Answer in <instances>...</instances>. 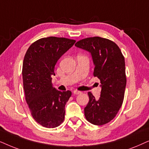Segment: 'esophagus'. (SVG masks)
<instances>
[{"label":"esophagus","mask_w":149,"mask_h":149,"mask_svg":"<svg viewBox=\"0 0 149 149\" xmlns=\"http://www.w3.org/2000/svg\"><path fill=\"white\" fill-rule=\"evenodd\" d=\"M80 93H81L80 91H78L77 90H75L74 91H73V94H75V95H79V94H80Z\"/></svg>","instance_id":"1"}]
</instances>
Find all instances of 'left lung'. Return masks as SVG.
<instances>
[{
    "label": "left lung",
    "instance_id": "1",
    "mask_svg": "<svg viewBox=\"0 0 149 149\" xmlns=\"http://www.w3.org/2000/svg\"><path fill=\"white\" fill-rule=\"evenodd\" d=\"M75 45L91 54L93 74L100 80L102 88L98 100L91 92L88 93L85 117L95 125L108 123L116 116L123 102L127 82L124 56L116 43L100 37L82 39Z\"/></svg>",
    "mask_w": 149,
    "mask_h": 149
}]
</instances>
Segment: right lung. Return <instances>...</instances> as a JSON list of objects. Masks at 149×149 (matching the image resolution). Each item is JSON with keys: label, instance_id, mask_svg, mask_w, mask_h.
<instances>
[{"label": "right lung", "instance_id": "1", "mask_svg": "<svg viewBox=\"0 0 149 149\" xmlns=\"http://www.w3.org/2000/svg\"><path fill=\"white\" fill-rule=\"evenodd\" d=\"M76 41L49 37L32 43L22 65L25 97L33 117L41 125L54 128L64 120L65 106L71 95L70 91H60L53 86L52 76L59 58Z\"/></svg>", "mask_w": 149, "mask_h": 149}]
</instances>
